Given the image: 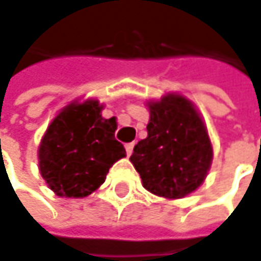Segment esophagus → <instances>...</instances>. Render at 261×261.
<instances>
[{"label":"esophagus","mask_w":261,"mask_h":261,"mask_svg":"<svg viewBox=\"0 0 261 261\" xmlns=\"http://www.w3.org/2000/svg\"><path fill=\"white\" fill-rule=\"evenodd\" d=\"M133 148H134V142H131V143H127V145H125V152H127L128 156L133 154Z\"/></svg>","instance_id":"1"}]
</instances>
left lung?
<instances>
[{
	"label": "left lung",
	"mask_w": 261,
	"mask_h": 261,
	"mask_svg": "<svg viewBox=\"0 0 261 261\" xmlns=\"http://www.w3.org/2000/svg\"><path fill=\"white\" fill-rule=\"evenodd\" d=\"M146 106L148 137L137 142L130 161L149 193L182 199L200 187L211 169L214 148L207 128L196 106L176 92Z\"/></svg>",
	"instance_id": "1"
}]
</instances>
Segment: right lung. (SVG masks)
<instances>
[{"instance_id":"right-lung-1","label":"right lung","mask_w":261,"mask_h":261,"mask_svg":"<svg viewBox=\"0 0 261 261\" xmlns=\"http://www.w3.org/2000/svg\"><path fill=\"white\" fill-rule=\"evenodd\" d=\"M95 98L62 107L44 131L37 156L47 187L60 197L83 199L100 188L109 169L125 156L115 139L116 118L101 116Z\"/></svg>"}]
</instances>
